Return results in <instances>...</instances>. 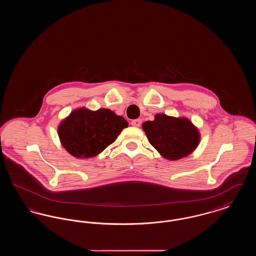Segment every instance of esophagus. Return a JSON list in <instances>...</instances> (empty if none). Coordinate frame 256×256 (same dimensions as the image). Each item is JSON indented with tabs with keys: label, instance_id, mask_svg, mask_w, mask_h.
Returning a JSON list of instances; mask_svg holds the SVG:
<instances>
[{
	"label": "esophagus",
	"instance_id": "obj_1",
	"mask_svg": "<svg viewBox=\"0 0 256 256\" xmlns=\"http://www.w3.org/2000/svg\"><path fill=\"white\" fill-rule=\"evenodd\" d=\"M132 126H134L135 128H139L140 126H141V124H142V120L141 119H136V120H132Z\"/></svg>",
	"mask_w": 256,
	"mask_h": 256
}]
</instances>
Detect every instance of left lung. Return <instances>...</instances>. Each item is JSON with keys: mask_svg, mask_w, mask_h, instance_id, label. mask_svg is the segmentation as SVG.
Here are the masks:
<instances>
[{"mask_svg": "<svg viewBox=\"0 0 256 256\" xmlns=\"http://www.w3.org/2000/svg\"><path fill=\"white\" fill-rule=\"evenodd\" d=\"M142 126L150 145L169 160L189 156L198 145V130L186 118L158 114L154 121H146Z\"/></svg>", "mask_w": 256, "mask_h": 256, "instance_id": "left-lung-1", "label": "left lung"}]
</instances>
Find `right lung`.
Masks as SVG:
<instances>
[{
  "label": "right lung",
  "instance_id": "1",
  "mask_svg": "<svg viewBox=\"0 0 256 256\" xmlns=\"http://www.w3.org/2000/svg\"><path fill=\"white\" fill-rule=\"evenodd\" d=\"M128 126L122 116L110 110L73 111L61 122L58 135L61 143L76 158H93L111 145Z\"/></svg>",
  "mask_w": 256,
  "mask_h": 256
}]
</instances>
